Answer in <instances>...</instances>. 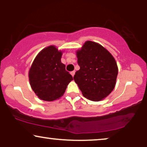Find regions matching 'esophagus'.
<instances>
[{"mask_svg":"<svg viewBox=\"0 0 147 147\" xmlns=\"http://www.w3.org/2000/svg\"><path fill=\"white\" fill-rule=\"evenodd\" d=\"M75 71H71V73H70V74H71V75L72 76H74V74H75Z\"/></svg>","mask_w":147,"mask_h":147,"instance_id":"34e87169","label":"esophagus"}]
</instances>
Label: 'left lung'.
<instances>
[{"label":"left lung","instance_id":"left-lung-1","mask_svg":"<svg viewBox=\"0 0 147 147\" xmlns=\"http://www.w3.org/2000/svg\"><path fill=\"white\" fill-rule=\"evenodd\" d=\"M80 69L74 76L84 97L98 102L107 97L116 85L118 69L113 56L96 42L86 41L76 51Z\"/></svg>","mask_w":147,"mask_h":147}]
</instances>
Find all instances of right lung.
Returning <instances> with one entry per match:
<instances>
[{"instance_id":"1","label":"right lung","mask_w":147,"mask_h":147,"mask_svg":"<svg viewBox=\"0 0 147 147\" xmlns=\"http://www.w3.org/2000/svg\"><path fill=\"white\" fill-rule=\"evenodd\" d=\"M62 54L55 45L48 46L37 54L30 67V85L38 98L44 101L51 102L61 98L73 80L61 63Z\"/></svg>"}]
</instances>
